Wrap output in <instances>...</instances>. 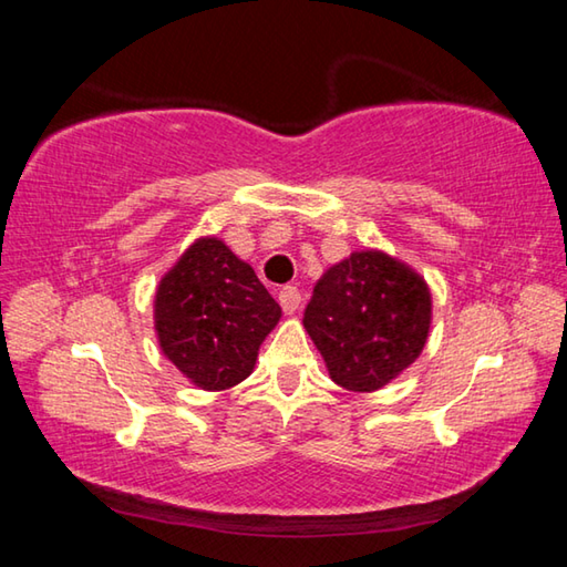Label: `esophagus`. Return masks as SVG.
Segmentation results:
<instances>
[{
	"label": "esophagus",
	"mask_w": 567,
	"mask_h": 567,
	"mask_svg": "<svg viewBox=\"0 0 567 567\" xmlns=\"http://www.w3.org/2000/svg\"><path fill=\"white\" fill-rule=\"evenodd\" d=\"M277 300H280L285 315H295L297 307H300V290H297V287H282Z\"/></svg>",
	"instance_id": "1"
}]
</instances>
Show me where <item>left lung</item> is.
Here are the masks:
<instances>
[{"mask_svg":"<svg viewBox=\"0 0 567 567\" xmlns=\"http://www.w3.org/2000/svg\"><path fill=\"white\" fill-rule=\"evenodd\" d=\"M302 324L332 382L375 392L420 358L433 324V292L398 257L354 249L315 285Z\"/></svg>","mask_w":567,"mask_h":567,"instance_id":"obj_1","label":"left lung"}]
</instances>
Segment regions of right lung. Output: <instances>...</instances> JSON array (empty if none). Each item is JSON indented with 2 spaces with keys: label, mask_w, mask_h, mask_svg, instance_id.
<instances>
[{
  "label": "right lung",
  "mask_w": 567,
  "mask_h": 567,
  "mask_svg": "<svg viewBox=\"0 0 567 567\" xmlns=\"http://www.w3.org/2000/svg\"><path fill=\"white\" fill-rule=\"evenodd\" d=\"M159 350L192 385L223 392L252 375L282 310L252 265L217 235L197 237L155 290Z\"/></svg>",
  "instance_id": "1"
}]
</instances>
